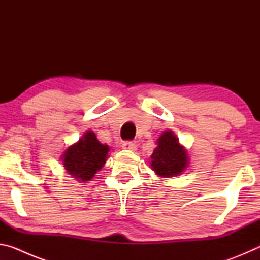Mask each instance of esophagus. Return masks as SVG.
Masks as SVG:
<instances>
[{
  "label": "esophagus",
  "mask_w": 260,
  "mask_h": 260,
  "mask_svg": "<svg viewBox=\"0 0 260 260\" xmlns=\"http://www.w3.org/2000/svg\"><path fill=\"white\" fill-rule=\"evenodd\" d=\"M122 149H127V150H136L135 142H131V141H126L122 143Z\"/></svg>",
  "instance_id": "1"
}]
</instances>
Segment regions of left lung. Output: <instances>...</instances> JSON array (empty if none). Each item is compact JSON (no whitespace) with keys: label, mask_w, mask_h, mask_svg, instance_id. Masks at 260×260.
Returning a JSON list of instances; mask_svg holds the SVG:
<instances>
[{"label":"left lung","mask_w":260,"mask_h":260,"mask_svg":"<svg viewBox=\"0 0 260 260\" xmlns=\"http://www.w3.org/2000/svg\"><path fill=\"white\" fill-rule=\"evenodd\" d=\"M156 143L157 147L149 161L153 172L160 178H173L182 174L189 166V156L177 135L172 131H165Z\"/></svg>","instance_id":"8db88e82"}]
</instances>
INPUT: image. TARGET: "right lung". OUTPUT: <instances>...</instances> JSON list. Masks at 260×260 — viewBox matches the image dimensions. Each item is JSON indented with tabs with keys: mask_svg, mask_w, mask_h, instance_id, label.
I'll return each instance as SVG.
<instances>
[{
	"mask_svg": "<svg viewBox=\"0 0 260 260\" xmlns=\"http://www.w3.org/2000/svg\"><path fill=\"white\" fill-rule=\"evenodd\" d=\"M109 151V146L101 143L93 131H87L63 152L61 161L70 175L79 182H87L107 162Z\"/></svg>",
	"mask_w": 260,
	"mask_h": 260,
	"instance_id": "obj_1",
	"label": "right lung"
}]
</instances>
